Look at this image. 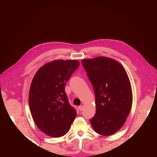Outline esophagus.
Returning <instances> with one entry per match:
<instances>
[{"mask_svg": "<svg viewBox=\"0 0 157 157\" xmlns=\"http://www.w3.org/2000/svg\"><path fill=\"white\" fill-rule=\"evenodd\" d=\"M78 109H79V111H82L83 109H84V105H80L79 107H78Z\"/></svg>", "mask_w": 157, "mask_h": 157, "instance_id": "34e87169", "label": "esophagus"}]
</instances>
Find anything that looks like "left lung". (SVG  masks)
Returning a JSON list of instances; mask_svg holds the SVG:
<instances>
[{
	"label": "left lung",
	"instance_id": "obj_1",
	"mask_svg": "<svg viewBox=\"0 0 157 157\" xmlns=\"http://www.w3.org/2000/svg\"><path fill=\"white\" fill-rule=\"evenodd\" d=\"M96 96V113L90 120L94 131L111 136L124 125L132 106V90L125 69L117 61L99 56L82 60Z\"/></svg>",
	"mask_w": 157,
	"mask_h": 157
}]
</instances>
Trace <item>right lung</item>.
Here are the masks:
<instances>
[{
  "label": "right lung",
  "mask_w": 157,
  "mask_h": 157,
  "mask_svg": "<svg viewBox=\"0 0 157 157\" xmlns=\"http://www.w3.org/2000/svg\"><path fill=\"white\" fill-rule=\"evenodd\" d=\"M79 63L76 59L52 61L42 66L33 78L29 94L31 115L37 127L50 137L65 135L77 117L65 86Z\"/></svg>",
  "instance_id": "obj_1"
}]
</instances>
